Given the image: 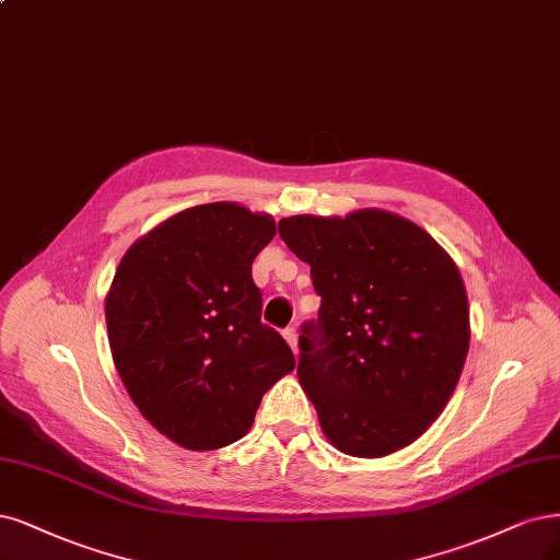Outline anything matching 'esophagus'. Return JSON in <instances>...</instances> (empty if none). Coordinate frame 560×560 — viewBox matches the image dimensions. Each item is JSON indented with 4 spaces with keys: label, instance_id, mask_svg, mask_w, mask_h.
Masks as SVG:
<instances>
[{
    "label": "esophagus",
    "instance_id": "obj_1",
    "mask_svg": "<svg viewBox=\"0 0 560 560\" xmlns=\"http://www.w3.org/2000/svg\"><path fill=\"white\" fill-rule=\"evenodd\" d=\"M284 340L289 342V347H292V350L296 352L299 350V334H296V329H294V326H289V329H284Z\"/></svg>",
    "mask_w": 560,
    "mask_h": 560
}]
</instances>
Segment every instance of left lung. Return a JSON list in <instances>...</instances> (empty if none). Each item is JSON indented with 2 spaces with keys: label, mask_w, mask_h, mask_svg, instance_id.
Returning <instances> with one entry per match:
<instances>
[{
  "label": "left lung",
  "mask_w": 560,
  "mask_h": 560,
  "mask_svg": "<svg viewBox=\"0 0 560 560\" xmlns=\"http://www.w3.org/2000/svg\"><path fill=\"white\" fill-rule=\"evenodd\" d=\"M278 229L322 296L296 373L324 435L359 458L408 447L445 410L468 357L454 259L419 224L380 208L292 215Z\"/></svg>",
  "instance_id": "left-lung-1"
}]
</instances>
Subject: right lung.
<instances>
[{
  "label": "right lung",
  "instance_id": "add662e5",
  "mask_svg": "<svg viewBox=\"0 0 560 560\" xmlns=\"http://www.w3.org/2000/svg\"><path fill=\"white\" fill-rule=\"evenodd\" d=\"M276 236L268 213L218 201L180 210L120 259L106 294L115 371L139 412L191 452L241 440L294 354L261 324L253 261Z\"/></svg>",
  "mask_w": 560,
  "mask_h": 560
}]
</instances>
